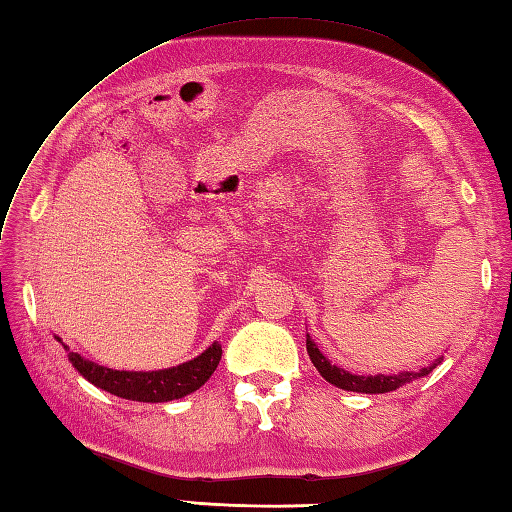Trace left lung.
<instances>
[{
	"instance_id": "obj_1",
	"label": "left lung",
	"mask_w": 512,
	"mask_h": 512,
	"mask_svg": "<svg viewBox=\"0 0 512 512\" xmlns=\"http://www.w3.org/2000/svg\"><path fill=\"white\" fill-rule=\"evenodd\" d=\"M306 347H308V356L312 365L317 367V372L328 380L330 385L345 389V391H356V394H387V391H394L402 385L411 383L416 378L429 376L433 369H436L442 363V356L436 358L429 367H422L418 372H400V374H376V376H358L352 372H345L343 367L332 365L330 358H325L321 350L310 339V334H306Z\"/></svg>"
}]
</instances>
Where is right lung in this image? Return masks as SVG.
Wrapping results in <instances>:
<instances>
[{
	"instance_id": "obj_1",
	"label": "right lung",
	"mask_w": 512,
	"mask_h": 512,
	"mask_svg": "<svg viewBox=\"0 0 512 512\" xmlns=\"http://www.w3.org/2000/svg\"><path fill=\"white\" fill-rule=\"evenodd\" d=\"M54 339L61 341L59 336H54ZM61 345L68 352V361L72 367L85 380H90L94 387L110 391V394L118 398L136 402H169L193 394L195 389H200L211 378L222 358V345L215 341L200 356L176 367L156 369V372H125V369H110L92 363L79 352H70V347L63 341Z\"/></svg>"
}]
</instances>
